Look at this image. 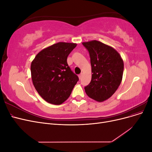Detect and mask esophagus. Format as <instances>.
Listing matches in <instances>:
<instances>
[{"instance_id":"esophagus-1","label":"esophagus","mask_w":152,"mask_h":152,"mask_svg":"<svg viewBox=\"0 0 152 152\" xmlns=\"http://www.w3.org/2000/svg\"><path fill=\"white\" fill-rule=\"evenodd\" d=\"M82 73H80V74L79 75V79H81V78H82Z\"/></svg>"}]
</instances>
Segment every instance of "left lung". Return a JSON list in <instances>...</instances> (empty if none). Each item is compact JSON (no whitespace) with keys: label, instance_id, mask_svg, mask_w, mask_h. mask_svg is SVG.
<instances>
[{"label":"left lung","instance_id":"left-lung-1","mask_svg":"<svg viewBox=\"0 0 152 152\" xmlns=\"http://www.w3.org/2000/svg\"><path fill=\"white\" fill-rule=\"evenodd\" d=\"M91 58L92 78L85 87L87 95L98 102L109 99L120 86L124 72V61L117 50L93 40L82 42Z\"/></svg>","mask_w":152,"mask_h":152}]
</instances>
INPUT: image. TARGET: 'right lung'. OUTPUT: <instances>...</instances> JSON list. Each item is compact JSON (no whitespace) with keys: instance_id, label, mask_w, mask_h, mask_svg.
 I'll return each instance as SVG.
<instances>
[{"instance_id":"obj_1","label":"right lung","mask_w":152,"mask_h":152,"mask_svg":"<svg viewBox=\"0 0 152 152\" xmlns=\"http://www.w3.org/2000/svg\"><path fill=\"white\" fill-rule=\"evenodd\" d=\"M76 43L59 42L43 49L31 63V77L39 94L53 104H61L70 96L79 77L68 66L67 57Z\"/></svg>"}]
</instances>
